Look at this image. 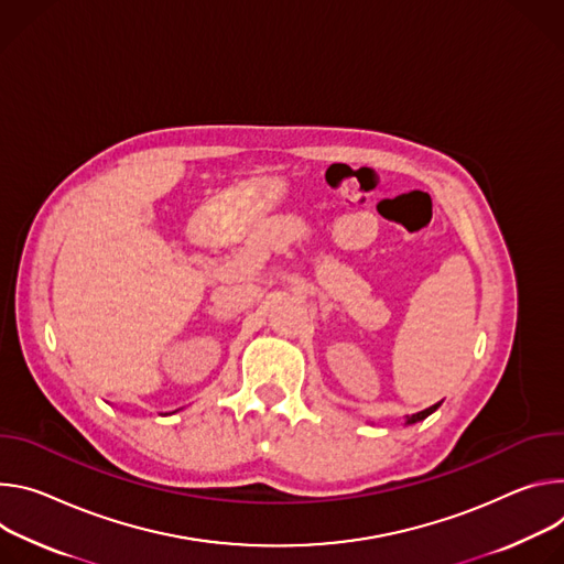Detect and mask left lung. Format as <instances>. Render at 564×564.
Here are the masks:
<instances>
[{"label":"left lung","mask_w":564,"mask_h":564,"mask_svg":"<svg viewBox=\"0 0 564 564\" xmlns=\"http://www.w3.org/2000/svg\"><path fill=\"white\" fill-rule=\"evenodd\" d=\"M440 405H442V403H434V405H430V408H425V410H421V412H416V414L408 416V421H405V423H408V425H412V423H416V421H423L425 416H430V414H432L436 408H440Z\"/></svg>","instance_id":"left-lung-1"}]
</instances>
